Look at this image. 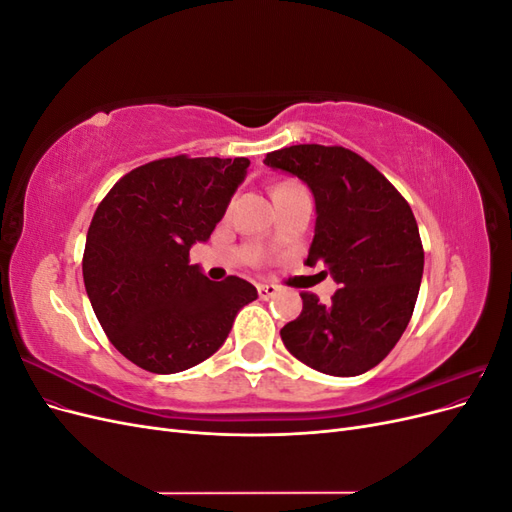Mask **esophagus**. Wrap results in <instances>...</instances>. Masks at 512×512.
<instances>
[{"instance_id":"1","label":"esophagus","mask_w":512,"mask_h":512,"mask_svg":"<svg viewBox=\"0 0 512 512\" xmlns=\"http://www.w3.org/2000/svg\"><path fill=\"white\" fill-rule=\"evenodd\" d=\"M256 288H258V297L260 299H271V297H275L277 290H280L275 284H258Z\"/></svg>"}]
</instances>
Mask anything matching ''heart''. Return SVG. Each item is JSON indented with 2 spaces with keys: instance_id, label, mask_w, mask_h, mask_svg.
Returning a JSON list of instances; mask_svg holds the SVG:
<instances>
[{
  "instance_id": "heart-1",
  "label": "heart",
  "mask_w": 512,
  "mask_h": 512,
  "mask_svg": "<svg viewBox=\"0 0 512 512\" xmlns=\"http://www.w3.org/2000/svg\"><path fill=\"white\" fill-rule=\"evenodd\" d=\"M282 185H286V183H282ZM282 185H280V188H282Z\"/></svg>"
}]
</instances>
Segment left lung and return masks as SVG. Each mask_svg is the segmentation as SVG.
<instances>
[{
	"label": "left lung",
	"mask_w": 512,
	"mask_h": 512,
	"mask_svg": "<svg viewBox=\"0 0 512 512\" xmlns=\"http://www.w3.org/2000/svg\"><path fill=\"white\" fill-rule=\"evenodd\" d=\"M265 164L303 179L316 198L307 265H324L337 288L329 303L301 292L303 312L280 331L292 356L329 376L376 367L404 335L421 288L425 252L408 200L359 153L292 145Z\"/></svg>",
	"instance_id": "1"
}]
</instances>
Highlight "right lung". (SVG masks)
Returning <instances> with one entry per match:
<instances>
[{
    "instance_id": "right-lung-1",
    "label": "right lung",
    "mask_w": 512,
    "mask_h": 512,
    "mask_svg": "<svg viewBox=\"0 0 512 512\" xmlns=\"http://www.w3.org/2000/svg\"><path fill=\"white\" fill-rule=\"evenodd\" d=\"M247 158L153 160L123 175L87 230L83 280L111 344L151 374H177L218 350L258 297L237 275L209 282L190 265L245 179Z\"/></svg>"
}]
</instances>
